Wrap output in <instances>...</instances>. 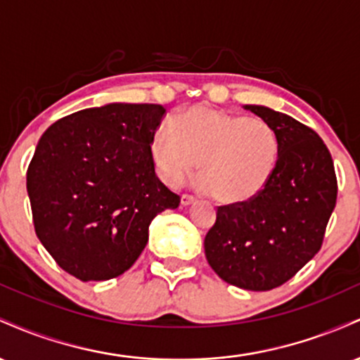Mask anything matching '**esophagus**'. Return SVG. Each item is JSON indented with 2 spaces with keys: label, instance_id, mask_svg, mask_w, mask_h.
Masks as SVG:
<instances>
[{
  "label": "esophagus",
  "instance_id": "obj_1",
  "mask_svg": "<svg viewBox=\"0 0 360 360\" xmlns=\"http://www.w3.org/2000/svg\"><path fill=\"white\" fill-rule=\"evenodd\" d=\"M191 203H194V196H191V194H183L181 196V205L189 206Z\"/></svg>",
  "mask_w": 360,
  "mask_h": 360
}]
</instances>
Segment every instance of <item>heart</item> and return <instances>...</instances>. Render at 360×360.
<instances>
[{
    "label": "heart",
    "mask_w": 360,
    "mask_h": 360,
    "mask_svg": "<svg viewBox=\"0 0 360 360\" xmlns=\"http://www.w3.org/2000/svg\"><path fill=\"white\" fill-rule=\"evenodd\" d=\"M150 155L169 186L183 184L200 162L213 200L237 205L257 196L274 176L279 139L264 120L196 105L157 128Z\"/></svg>",
    "instance_id": "1"
}]
</instances>
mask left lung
<instances>
[{"instance_id":"left-lung-1","label":"left lung","mask_w":360,"mask_h":360,"mask_svg":"<svg viewBox=\"0 0 360 360\" xmlns=\"http://www.w3.org/2000/svg\"><path fill=\"white\" fill-rule=\"evenodd\" d=\"M274 128L279 160L266 188L249 201L218 206L205 254L223 281L269 291L309 262L337 203L333 160L316 131L267 106L245 105Z\"/></svg>"}]
</instances>
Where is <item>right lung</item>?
<instances>
[{"label":"right lung","mask_w":360,"mask_h":360,"mask_svg":"<svg viewBox=\"0 0 360 360\" xmlns=\"http://www.w3.org/2000/svg\"><path fill=\"white\" fill-rule=\"evenodd\" d=\"M160 105L110 103L57 120L27 171L35 233L53 260L81 281L130 269L148 225L181 198L155 174L150 140Z\"/></svg>","instance_id":"1"}]
</instances>
